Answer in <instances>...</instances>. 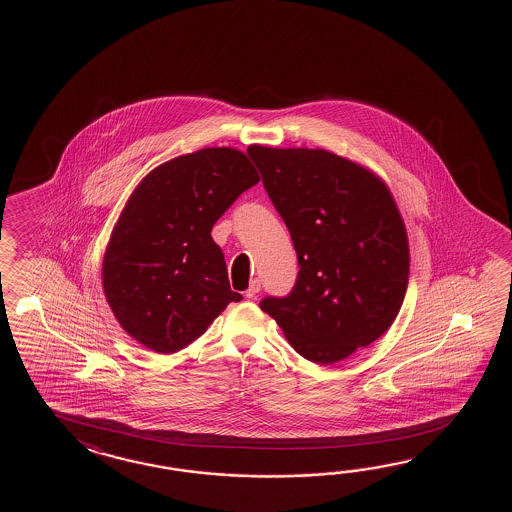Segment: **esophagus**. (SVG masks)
<instances>
[{
  "label": "esophagus",
  "instance_id": "obj_1",
  "mask_svg": "<svg viewBox=\"0 0 512 512\" xmlns=\"http://www.w3.org/2000/svg\"><path fill=\"white\" fill-rule=\"evenodd\" d=\"M260 287V280H258V278H254V280L251 282V285H249V289L245 291V296H247V298H254L256 294L260 293Z\"/></svg>",
  "mask_w": 512,
  "mask_h": 512
}]
</instances>
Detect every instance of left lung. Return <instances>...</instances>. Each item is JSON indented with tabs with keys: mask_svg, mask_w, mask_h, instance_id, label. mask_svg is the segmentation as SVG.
Segmentation results:
<instances>
[{
	"mask_svg": "<svg viewBox=\"0 0 512 512\" xmlns=\"http://www.w3.org/2000/svg\"><path fill=\"white\" fill-rule=\"evenodd\" d=\"M298 254L285 298L267 296L296 353L333 364L386 333L410 274L408 236L392 192L368 168L322 148L247 150Z\"/></svg>",
	"mask_w": 512,
	"mask_h": 512,
	"instance_id": "left-lung-1",
	"label": "left lung"
}]
</instances>
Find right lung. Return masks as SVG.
<instances>
[{
	"label": "right lung",
	"instance_id": "add662e5",
	"mask_svg": "<svg viewBox=\"0 0 512 512\" xmlns=\"http://www.w3.org/2000/svg\"><path fill=\"white\" fill-rule=\"evenodd\" d=\"M260 175L236 148H203L153 168L111 230L102 287L120 327L170 355L201 337L241 294L210 232Z\"/></svg>",
	"mask_w": 512,
	"mask_h": 512
}]
</instances>
